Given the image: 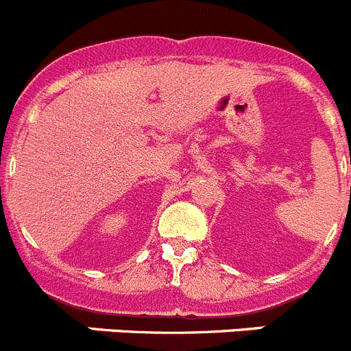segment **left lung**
Segmentation results:
<instances>
[{"label":"left lung","instance_id":"left-lung-1","mask_svg":"<svg viewBox=\"0 0 351 351\" xmlns=\"http://www.w3.org/2000/svg\"><path fill=\"white\" fill-rule=\"evenodd\" d=\"M350 163H351V160H350Z\"/></svg>","mask_w":351,"mask_h":351}]
</instances>
